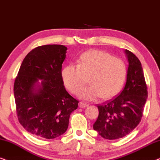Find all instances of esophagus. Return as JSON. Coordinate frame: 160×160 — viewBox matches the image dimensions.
<instances>
[{"instance_id":"34e87169","label":"esophagus","mask_w":160,"mask_h":160,"mask_svg":"<svg viewBox=\"0 0 160 160\" xmlns=\"http://www.w3.org/2000/svg\"><path fill=\"white\" fill-rule=\"evenodd\" d=\"M88 104L86 103H84V102H80V103H79V107L80 108H85V107H88Z\"/></svg>"}]
</instances>
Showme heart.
Segmentation results:
<instances>
[{
	"label": "heart",
	"mask_w": 160,
	"mask_h": 160,
	"mask_svg": "<svg viewBox=\"0 0 160 160\" xmlns=\"http://www.w3.org/2000/svg\"><path fill=\"white\" fill-rule=\"evenodd\" d=\"M62 76L65 87L72 93H78L88 79L91 85L80 92V97L94 100L102 96L108 99L122 89L127 76V67L120 58L93 50L83 53L78 65L70 64L65 67Z\"/></svg>",
	"instance_id": "heart-1"
}]
</instances>
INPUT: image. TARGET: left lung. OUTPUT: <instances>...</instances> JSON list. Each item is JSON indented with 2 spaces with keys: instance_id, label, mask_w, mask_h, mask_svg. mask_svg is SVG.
<instances>
[{
  "instance_id": "8db88e82",
  "label": "left lung",
  "mask_w": 160,
  "mask_h": 160,
  "mask_svg": "<svg viewBox=\"0 0 160 160\" xmlns=\"http://www.w3.org/2000/svg\"><path fill=\"white\" fill-rule=\"evenodd\" d=\"M125 51L129 63L125 86L119 96L97 106L98 117L93 124L98 135L108 140L122 138L136 128L148 97L140 61L131 51Z\"/></svg>"
}]
</instances>
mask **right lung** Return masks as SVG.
Here are the masks:
<instances>
[{
    "label": "right lung",
    "instance_id": "right-lung-1",
    "mask_svg": "<svg viewBox=\"0 0 160 160\" xmlns=\"http://www.w3.org/2000/svg\"><path fill=\"white\" fill-rule=\"evenodd\" d=\"M67 48L45 45L30 51L22 62L13 85L16 111L20 124L39 138L64 134L78 102L65 89L62 64ZM42 79V84L38 81Z\"/></svg>",
    "mask_w": 160,
    "mask_h": 160
}]
</instances>
